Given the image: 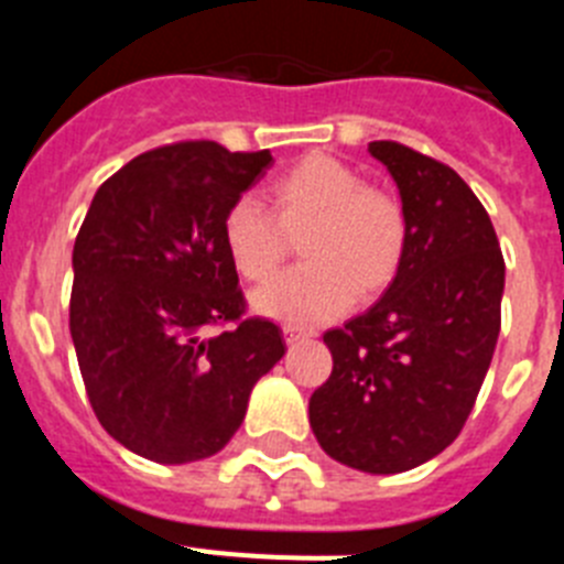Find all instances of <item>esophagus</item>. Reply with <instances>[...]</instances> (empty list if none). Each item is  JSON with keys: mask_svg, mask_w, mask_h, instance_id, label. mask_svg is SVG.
I'll return each instance as SVG.
<instances>
[{"mask_svg": "<svg viewBox=\"0 0 564 564\" xmlns=\"http://www.w3.org/2000/svg\"><path fill=\"white\" fill-rule=\"evenodd\" d=\"M282 333H285V341H288V344L299 341V338L313 336L311 330H305V327H299V325H285V327H282Z\"/></svg>", "mask_w": 564, "mask_h": 564, "instance_id": "esophagus-1", "label": "esophagus"}]
</instances>
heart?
I'll use <instances>...</instances> for the list:
<instances>
[{"mask_svg":"<svg viewBox=\"0 0 564 564\" xmlns=\"http://www.w3.org/2000/svg\"><path fill=\"white\" fill-rule=\"evenodd\" d=\"M273 215L239 197L223 217V242L234 268L265 282L285 262L288 234H302L307 265L253 293L259 316L316 325L341 316L356 291H383L406 251V214L392 194L367 186L358 169L330 154H307L268 186Z\"/></svg>","mask_w":564,"mask_h":564,"instance_id":"heart-1","label":"heart"}]
</instances>
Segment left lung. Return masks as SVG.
<instances>
[{"label":"left lung","mask_w":564,"mask_h":564,"mask_svg":"<svg viewBox=\"0 0 564 564\" xmlns=\"http://www.w3.org/2000/svg\"><path fill=\"white\" fill-rule=\"evenodd\" d=\"M367 149L401 194L406 251L376 305L325 333L333 372L307 412L333 460L398 475L460 435L500 336L506 262L455 169L395 141Z\"/></svg>","instance_id":"1"}]
</instances>
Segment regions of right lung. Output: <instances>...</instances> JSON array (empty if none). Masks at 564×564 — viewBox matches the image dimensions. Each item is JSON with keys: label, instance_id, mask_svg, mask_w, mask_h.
Returning <instances> with one entry per match:
<instances>
[{"label": "right lung", "instance_id": "1", "mask_svg": "<svg viewBox=\"0 0 564 564\" xmlns=\"http://www.w3.org/2000/svg\"><path fill=\"white\" fill-rule=\"evenodd\" d=\"M273 158L186 141L138 154L96 192L73 248L69 333L98 421L134 455L203 460L285 356L268 318H242L223 217ZM220 321L235 327L217 337Z\"/></svg>", "mask_w": 564, "mask_h": 564}]
</instances>
